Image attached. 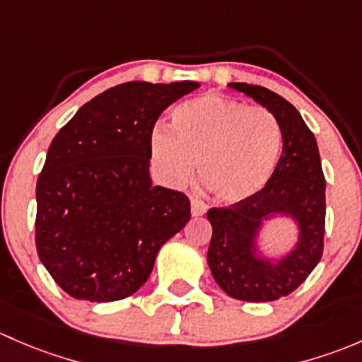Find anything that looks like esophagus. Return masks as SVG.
Segmentation results:
<instances>
[{"mask_svg": "<svg viewBox=\"0 0 362 362\" xmlns=\"http://www.w3.org/2000/svg\"><path fill=\"white\" fill-rule=\"evenodd\" d=\"M207 211V206L204 200H200L199 197H192V214L193 216H202Z\"/></svg>", "mask_w": 362, "mask_h": 362, "instance_id": "esophagus-1", "label": "esophagus"}]
</instances>
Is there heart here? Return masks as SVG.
Returning a JSON list of instances; mask_svg holds the SVG:
<instances>
[{
	"label": "heart",
	"mask_w": 362,
	"mask_h": 362,
	"mask_svg": "<svg viewBox=\"0 0 362 362\" xmlns=\"http://www.w3.org/2000/svg\"><path fill=\"white\" fill-rule=\"evenodd\" d=\"M151 153L165 177L185 182L195 162L204 185L223 202H242L272 180L281 155L277 124L263 107L204 94L173 111V132L156 129Z\"/></svg>",
	"instance_id": "1"
}]
</instances>
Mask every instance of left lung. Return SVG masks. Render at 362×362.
I'll use <instances>...</instances> for the list:
<instances>
[{
	"mask_svg": "<svg viewBox=\"0 0 362 362\" xmlns=\"http://www.w3.org/2000/svg\"><path fill=\"white\" fill-rule=\"evenodd\" d=\"M267 107L282 134V153L275 173L259 193L228 207L209 209L212 238L207 263L214 281L228 296L244 301H274L288 296L317 267L324 249L326 180L317 141L296 107L259 85L230 83ZM291 215L300 237L277 264L255 256V237L264 218Z\"/></svg>",
	"mask_w": 362,
	"mask_h": 362,
	"instance_id": "8db88e82",
	"label": "left lung"
}]
</instances>
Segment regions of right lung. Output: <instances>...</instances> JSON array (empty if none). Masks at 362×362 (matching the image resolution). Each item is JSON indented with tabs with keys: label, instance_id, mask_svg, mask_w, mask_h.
Masks as SVG:
<instances>
[{
	"label": "right lung",
	"instance_id": "obj_1",
	"mask_svg": "<svg viewBox=\"0 0 362 362\" xmlns=\"http://www.w3.org/2000/svg\"><path fill=\"white\" fill-rule=\"evenodd\" d=\"M197 81H127L62 127L36 182V251L69 296L117 301L148 281L160 247L189 221V200L151 185V132Z\"/></svg>",
	"mask_w": 362,
	"mask_h": 362
}]
</instances>
